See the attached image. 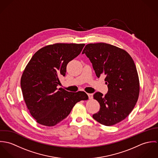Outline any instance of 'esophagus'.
I'll list each match as a JSON object with an SVG mask.
<instances>
[{"instance_id":"obj_1","label":"esophagus","mask_w":158,"mask_h":158,"mask_svg":"<svg viewBox=\"0 0 158 158\" xmlns=\"http://www.w3.org/2000/svg\"><path fill=\"white\" fill-rule=\"evenodd\" d=\"M88 97H89V98L90 99V98H92V97H93V94L88 93Z\"/></svg>"}]
</instances>
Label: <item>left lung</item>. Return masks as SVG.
Listing matches in <instances>:
<instances>
[{
	"mask_svg": "<svg viewBox=\"0 0 158 158\" xmlns=\"http://www.w3.org/2000/svg\"><path fill=\"white\" fill-rule=\"evenodd\" d=\"M85 53L98 78L105 75L108 91L103 96L97 92L94 98L100 110L93 118L100 123L111 126L124 120L135 106L139 94V81L135 62L125 50L106 43L89 44Z\"/></svg>",
	"mask_w": 158,
	"mask_h": 158,
	"instance_id": "1",
	"label": "left lung"
}]
</instances>
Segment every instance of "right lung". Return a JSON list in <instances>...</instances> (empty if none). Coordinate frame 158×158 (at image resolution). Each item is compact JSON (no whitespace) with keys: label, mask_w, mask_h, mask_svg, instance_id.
Wrapping results in <instances>:
<instances>
[{"label":"right lung","mask_w":158,"mask_h":158,"mask_svg":"<svg viewBox=\"0 0 158 158\" xmlns=\"http://www.w3.org/2000/svg\"><path fill=\"white\" fill-rule=\"evenodd\" d=\"M85 44L57 43L38 50L25 69L21 80L27 107L36 122L52 127L66 118L74 105L88 99L83 91L57 88L68 63L81 52Z\"/></svg>","instance_id":"1"}]
</instances>
